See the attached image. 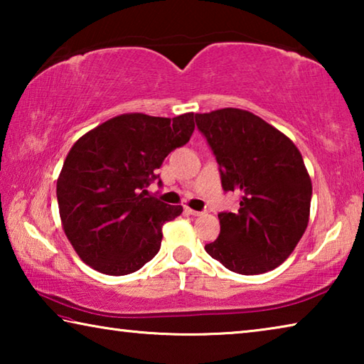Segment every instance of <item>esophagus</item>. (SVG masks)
Segmentation results:
<instances>
[{
	"instance_id": "34e87169",
	"label": "esophagus",
	"mask_w": 364,
	"mask_h": 364,
	"mask_svg": "<svg viewBox=\"0 0 364 364\" xmlns=\"http://www.w3.org/2000/svg\"><path fill=\"white\" fill-rule=\"evenodd\" d=\"M184 212L189 213V215H194V217H199V215H202V212H199V210H194V208H189V207L184 208Z\"/></svg>"
}]
</instances>
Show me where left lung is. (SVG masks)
Segmentation results:
<instances>
[{
	"instance_id": "1",
	"label": "left lung",
	"mask_w": 364,
	"mask_h": 364,
	"mask_svg": "<svg viewBox=\"0 0 364 364\" xmlns=\"http://www.w3.org/2000/svg\"><path fill=\"white\" fill-rule=\"evenodd\" d=\"M217 159L221 186L239 196L236 212H220V234L207 254L239 274H262L292 254L310 217L311 180L297 147L247 110L196 114Z\"/></svg>"
}]
</instances>
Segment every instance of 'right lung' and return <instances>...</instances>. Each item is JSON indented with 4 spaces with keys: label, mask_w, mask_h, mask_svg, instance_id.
<instances>
[{
    "label": "right lung",
    "mask_w": 364,
    "mask_h": 364,
    "mask_svg": "<svg viewBox=\"0 0 364 364\" xmlns=\"http://www.w3.org/2000/svg\"><path fill=\"white\" fill-rule=\"evenodd\" d=\"M194 132V114L114 117L83 134L67 154L58 180L60 220L80 258L104 274L143 268L160 250L162 226L181 215L147 196L157 168Z\"/></svg>",
    "instance_id": "1"
}]
</instances>
